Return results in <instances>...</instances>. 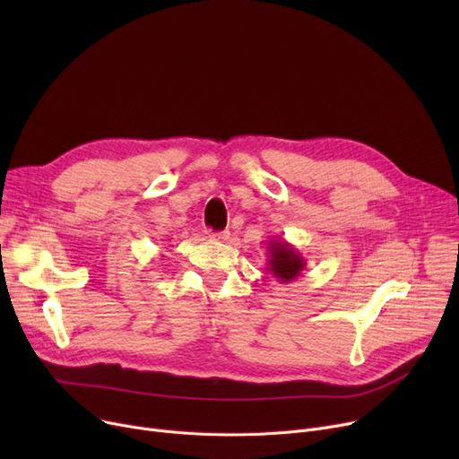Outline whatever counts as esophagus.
Wrapping results in <instances>:
<instances>
[{
  "mask_svg": "<svg viewBox=\"0 0 459 459\" xmlns=\"http://www.w3.org/2000/svg\"><path fill=\"white\" fill-rule=\"evenodd\" d=\"M210 238L217 239V242H227V239L230 238V234H229V230H221V232H212Z\"/></svg>",
  "mask_w": 459,
  "mask_h": 459,
  "instance_id": "obj_1",
  "label": "esophagus"
}]
</instances>
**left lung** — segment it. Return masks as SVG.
<instances>
[{
    "label": "left lung",
    "mask_w": 459,
    "mask_h": 459,
    "mask_svg": "<svg viewBox=\"0 0 459 459\" xmlns=\"http://www.w3.org/2000/svg\"><path fill=\"white\" fill-rule=\"evenodd\" d=\"M268 272L279 281V282H292L296 281L301 272L305 270V258L303 255L286 239L281 238H270L268 242Z\"/></svg>",
    "instance_id": "8db88e82"
}]
</instances>
